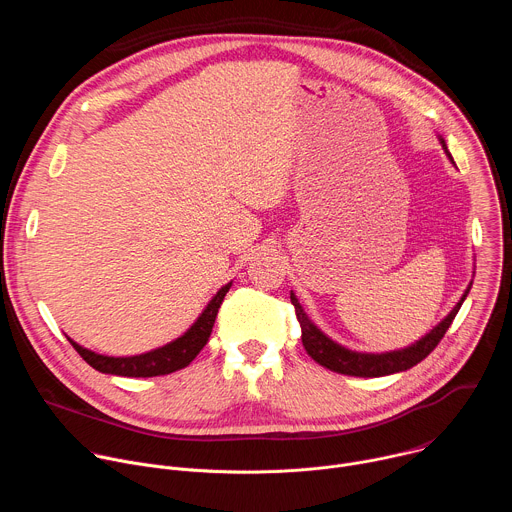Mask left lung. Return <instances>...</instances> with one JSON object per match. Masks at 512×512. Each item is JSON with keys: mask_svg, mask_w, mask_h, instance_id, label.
<instances>
[{"mask_svg": "<svg viewBox=\"0 0 512 512\" xmlns=\"http://www.w3.org/2000/svg\"><path fill=\"white\" fill-rule=\"evenodd\" d=\"M437 139H440L442 148L446 152V156L450 158V162L454 164V158L452 154L448 152V145H446V139L442 135H437ZM472 285L466 287V291L462 294L460 302L452 308V312L437 324L431 332H427L425 336H421L417 342H413L411 346L407 348H399V350H391V352H356V350H350L338 342H334L332 338H328L310 318L308 314L304 312L302 304L298 302L296 294L291 291L289 298H291V304H294L296 308V316H298V322L302 326V342H304V348L306 352L318 362L322 364V367L334 371V373H340V375H350V377H385V375H393V373H401V371H407L411 367H415L417 362H421L435 346L437 342H440L444 338V334L448 332V328L452 326L458 310L462 308L468 291H470Z\"/></svg>", "mask_w": 512, "mask_h": 512, "instance_id": "obj_1", "label": "left lung"}]
</instances>
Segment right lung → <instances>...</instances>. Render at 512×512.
Masks as SVG:
<instances>
[{
  "mask_svg": "<svg viewBox=\"0 0 512 512\" xmlns=\"http://www.w3.org/2000/svg\"><path fill=\"white\" fill-rule=\"evenodd\" d=\"M233 281L223 285L212 296V300L206 304L202 314L196 318V322L176 340L154 348L150 352L143 354H133V356H107L93 352L81 344H77L72 338L68 342L75 346V350L91 364V367L99 373L105 375H117V377H160V375H170L176 373L196 358V354L204 348V344L210 338L218 308H221L227 291L231 289Z\"/></svg>",
  "mask_w": 512,
  "mask_h": 512,
  "instance_id": "1",
  "label": "right lung"
}]
</instances>
